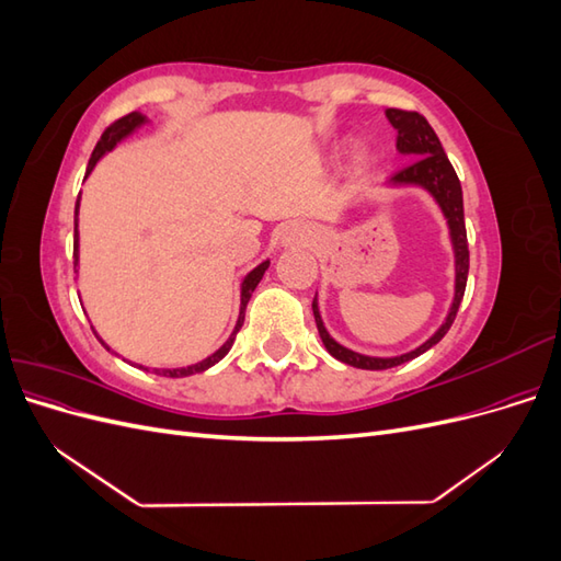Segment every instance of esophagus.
Returning <instances> with one entry per match:
<instances>
[{"label": "esophagus", "instance_id": "esophagus-1", "mask_svg": "<svg viewBox=\"0 0 561 561\" xmlns=\"http://www.w3.org/2000/svg\"><path fill=\"white\" fill-rule=\"evenodd\" d=\"M285 241L290 243V241H304V231L301 229H290L287 231V236H285Z\"/></svg>", "mask_w": 561, "mask_h": 561}]
</instances>
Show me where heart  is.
Returning <instances> with one entry per match:
<instances>
[{
  "mask_svg": "<svg viewBox=\"0 0 561 561\" xmlns=\"http://www.w3.org/2000/svg\"><path fill=\"white\" fill-rule=\"evenodd\" d=\"M351 161H353V168H363V165L367 163L365 149H363V147H355V149L351 151Z\"/></svg>",
  "mask_w": 561,
  "mask_h": 561,
  "instance_id": "obj_1",
  "label": "heart"
}]
</instances>
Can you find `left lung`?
Wrapping results in <instances>:
<instances>
[{"instance_id": "left-lung-1", "label": "left lung", "mask_w": 561, "mask_h": 561, "mask_svg": "<svg viewBox=\"0 0 561 561\" xmlns=\"http://www.w3.org/2000/svg\"><path fill=\"white\" fill-rule=\"evenodd\" d=\"M386 118L398 130L396 147L400 154L404 157H414V161L398 171L393 178L388 180V184L393 186H421L423 192H428L433 201L443 210L447 219V229H449V241L454 250V299L449 313L445 318L443 325L437 328V332L426 339L421 346H416L410 353L393 355V358H377V355H365L358 351H351L342 346L330 336L325 322L320 318L318 309V295L313 297V316H316V325L318 334L325 344L328 353L332 358L342 360L344 365L358 367V369H388V367H398L407 360L419 358L421 353H426L433 348L439 339H443L451 322L456 318L458 307H461V299L466 293V280H468V239H466V219H463V192H461V182L456 178L454 165L449 163L443 145H439V138L431 124L423 118L419 112H404V110H386Z\"/></svg>"}]
</instances>
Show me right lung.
I'll list each match as a JSON object with an SVG mask.
<instances>
[{"instance_id": "1", "label": "right lung", "mask_w": 561, "mask_h": 561, "mask_svg": "<svg viewBox=\"0 0 561 561\" xmlns=\"http://www.w3.org/2000/svg\"><path fill=\"white\" fill-rule=\"evenodd\" d=\"M145 124H149V118L145 116V114H140V112H130V114H126V116H122L118 118V122H114L105 133H103V138L98 140V145H95V149H93V154H91V159H89V165H87V178L93 173V168H95V163L103 159L107 151H112L118 142L122 140H126L128 135H133L135 130H138L140 126H145ZM83 178V180H87ZM79 198H81V194H79ZM79 198H77V206H75V271L79 268ZM268 260H264L262 264H257L254 266L250 274L243 278V283H241V309H239V320H236V328H233V332L229 334V339L227 342L219 346L213 355H208V358H203L201 363H196V365H186V367H173V369H154V375H161V377H171V379H180V377H190V375H196V371H206L208 367H213L215 363H219L225 358V355L231 351V346H233V339H236V334H239V330L243 328V320H245V307H248V301H250V297H252V293H254V287L260 285V280H262V276H264V271L268 268ZM79 274V271H77ZM100 339V336H98ZM100 344H103L107 351H112L103 339H100ZM140 369H147V367H142V365H138Z\"/></svg>"}]
</instances>
